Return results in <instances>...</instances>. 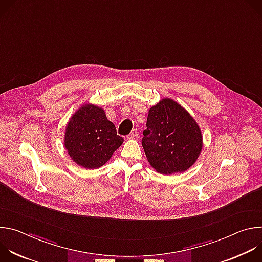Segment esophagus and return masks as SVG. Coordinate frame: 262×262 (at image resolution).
<instances>
[{
	"label": "esophagus",
	"instance_id": "esophagus-1",
	"mask_svg": "<svg viewBox=\"0 0 262 262\" xmlns=\"http://www.w3.org/2000/svg\"><path fill=\"white\" fill-rule=\"evenodd\" d=\"M138 136V129H133L132 132H130V134L127 136V138L128 139H134V138H136Z\"/></svg>",
	"mask_w": 262,
	"mask_h": 262
}]
</instances>
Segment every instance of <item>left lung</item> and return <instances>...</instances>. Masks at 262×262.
I'll return each mask as SVG.
<instances>
[{"instance_id":"obj_1","label":"left lung","mask_w":262,"mask_h":262,"mask_svg":"<svg viewBox=\"0 0 262 262\" xmlns=\"http://www.w3.org/2000/svg\"><path fill=\"white\" fill-rule=\"evenodd\" d=\"M142 146L146 158L159 173L188 170L202 150L199 125L185 108L164 98L149 110Z\"/></svg>"}]
</instances>
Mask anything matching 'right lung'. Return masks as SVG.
<instances>
[{"label": "right lung", "instance_id": "1", "mask_svg": "<svg viewBox=\"0 0 262 262\" xmlns=\"http://www.w3.org/2000/svg\"><path fill=\"white\" fill-rule=\"evenodd\" d=\"M122 143L104 111L91 103L81 106L66 125V150L74 163L86 169L103 166Z\"/></svg>", "mask_w": 262, "mask_h": 262}]
</instances>
